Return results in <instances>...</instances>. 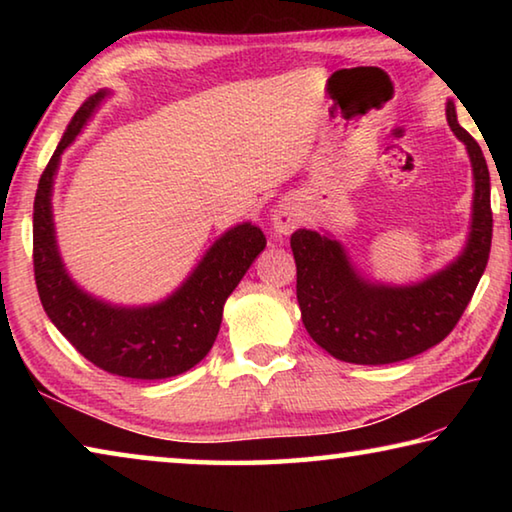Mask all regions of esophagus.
Masks as SVG:
<instances>
[{"label":"esophagus","mask_w":512,"mask_h":512,"mask_svg":"<svg viewBox=\"0 0 512 512\" xmlns=\"http://www.w3.org/2000/svg\"><path fill=\"white\" fill-rule=\"evenodd\" d=\"M300 221L302 214L293 201H282L273 210V228L275 232H280V235H291V232L300 225Z\"/></svg>","instance_id":"obj_1"}]
</instances>
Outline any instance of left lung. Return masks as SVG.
<instances>
[{
	"label": "left lung",
	"mask_w": 512,
	"mask_h": 512,
	"mask_svg": "<svg viewBox=\"0 0 512 512\" xmlns=\"http://www.w3.org/2000/svg\"><path fill=\"white\" fill-rule=\"evenodd\" d=\"M447 121L470 153L474 205L467 246L445 271L415 287H375L359 280L334 239L311 230L291 235L302 323L336 359L361 366L411 359L443 341L470 305L492 244L490 173L481 146L458 124L452 101Z\"/></svg>",
	"instance_id": "left-lung-1"
}]
</instances>
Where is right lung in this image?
I'll return each mask as SVG.
<instances>
[{"mask_svg": "<svg viewBox=\"0 0 512 512\" xmlns=\"http://www.w3.org/2000/svg\"><path fill=\"white\" fill-rule=\"evenodd\" d=\"M103 97L106 92H97L83 101L40 176L33 203V273L38 296L60 334L97 368L131 379L176 377L212 350L225 300L264 250L266 237L250 223L225 232L183 287L153 307H110L76 287L56 250L51 185L60 153L81 133Z\"/></svg>", "mask_w": 512, "mask_h": 512, "instance_id": "obj_1", "label": "right lung"}]
</instances>
